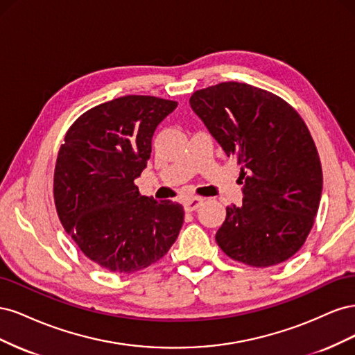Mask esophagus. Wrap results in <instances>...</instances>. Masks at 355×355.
Instances as JSON below:
<instances>
[{
	"label": "esophagus",
	"mask_w": 355,
	"mask_h": 355,
	"mask_svg": "<svg viewBox=\"0 0 355 355\" xmlns=\"http://www.w3.org/2000/svg\"><path fill=\"white\" fill-rule=\"evenodd\" d=\"M202 201L204 200L200 198V197H189V198H187L184 201V207H185L187 211H194V210H197L201 206Z\"/></svg>",
	"instance_id": "obj_1"
}]
</instances>
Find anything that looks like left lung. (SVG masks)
<instances>
[{"instance_id":"left-lung-1","label":"left lung","mask_w":355,"mask_h":355,"mask_svg":"<svg viewBox=\"0 0 355 355\" xmlns=\"http://www.w3.org/2000/svg\"><path fill=\"white\" fill-rule=\"evenodd\" d=\"M189 105L223 153L241 166V206L227 207L216 241L231 259L265 268L304 245L318 211L323 171L300 115L243 83L197 90Z\"/></svg>"}]
</instances>
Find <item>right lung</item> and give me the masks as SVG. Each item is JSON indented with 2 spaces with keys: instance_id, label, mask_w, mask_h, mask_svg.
<instances>
[{
  "instance_id": "1",
  "label": "right lung",
  "mask_w": 355,
  "mask_h": 355,
  "mask_svg": "<svg viewBox=\"0 0 355 355\" xmlns=\"http://www.w3.org/2000/svg\"><path fill=\"white\" fill-rule=\"evenodd\" d=\"M178 102L123 96L94 106L75 121L59 149L55 202L63 228L81 252L112 272L155 263L184 223L179 202L139 194L158 124Z\"/></svg>"
}]
</instances>
